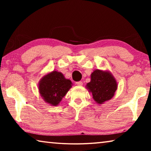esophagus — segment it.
I'll use <instances>...</instances> for the list:
<instances>
[{
  "instance_id": "esophagus-1",
  "label": "esophagus",
  "mask_w": 151,
  "mask_h": 151,
  "mask_svg": "<svg viewBox=\"0 0 151 151\" xmlns=\"http://www.w3.org/2000/svg\"><path fill=\"white\" fill-rule=\"evenodd\" d=\"M76 84L77 85H79V86H82L83 85V82L82 81H78V82H76Z\"/></svg>"
}]
</instances>
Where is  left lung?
Here are the masks:
<instances>
[{
  "instance_id": "obj_1",
  "label": "left lung",
  "mask_w": 151,
  "mask_h": 151,
  "mask_svg": "<svg viewBox=\"0 0 151 151\" xmlns=\"http://www.w3.org/2000/svg\"><path fill=\"white\" fill-rule=\"evenodd\" d=\"M86 86L92 93L94 100L99 104L111 99L117 89L116 80L111 74L100 70H94L91 74V81Z\"/></svg>"
}]
</instances>
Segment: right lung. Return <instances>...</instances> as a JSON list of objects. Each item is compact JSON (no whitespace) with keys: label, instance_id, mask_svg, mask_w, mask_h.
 Wrapping results in <instances>:
<instances>
[{"label":"right lung","instance_id":"obj_1","mask_svg":"<svg viewBox=\"0 0 151 151\" xmlns=\"http://www.w3.org/2000/svg\"><path fill=\"white\" fill-rule=\"evenodd\" d=\"M72 83L61 73L53 71L40 81L39 92L45 102L57 106L72 86Z\"/></svg>","mask_w":151,"mask_h":151}]
</instances>
